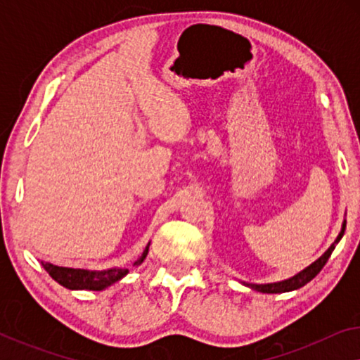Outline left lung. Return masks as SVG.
<instances>
[{
	"instance_id": "obj_1",
	"label": "left lung",
	"mask_w": 360,
	"mask_h": 360,
	"mask_svg": "<svg viewBox=\"0 0 360 360\" xmlns=\"http://www.w3.org/2000/svg\"><path fill=\"white\" fill-rule=\"evenodd\" d=\"M344 231H346V219L342 221V226H341V233L338 234V238L334 243L329 245V249L324 252L321 257L314 260L313 264H309L307 269L300 270L298 274H295L293 277L290 278H285V280H280V282H272V283H248V282H240L245 287L255 290V292H260V293H285V292H293V290H298L307 285L308 282H311V280L316 277V275L321 272V269L326 265L328 259L331 257L333 250L336 249V245L339 240L342 239L344 236Z\"/></svg>"
}]
</instances>
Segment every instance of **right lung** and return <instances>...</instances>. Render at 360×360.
I'll return each instance as SVG.
<instances>
[{
  "instance_id": "right-lung-1",
  "label": "right lung",
  "mask_w": 360,
  "mask_h": 360,
  "mask_svg": "<svg viewBox=\"0 0 360 360\" xmlns=\"http://www.w3.org/2000/svg\"><path fill=\"white\" fill-rule=\"evenodd\" d=\"M149 245L147 243L144 252L141 254V257L136 260L134 265H141L144 262V259L149 254ZM42 267L47 270L49 275L56 280L57 283H60L62 287L68 290H93V292H101L116 282H120L121 278H124L129 274V269L122 267H111L105 270H88V269H72V267H58L51 262H41Z\"/></svg>"
}]
</instances>
